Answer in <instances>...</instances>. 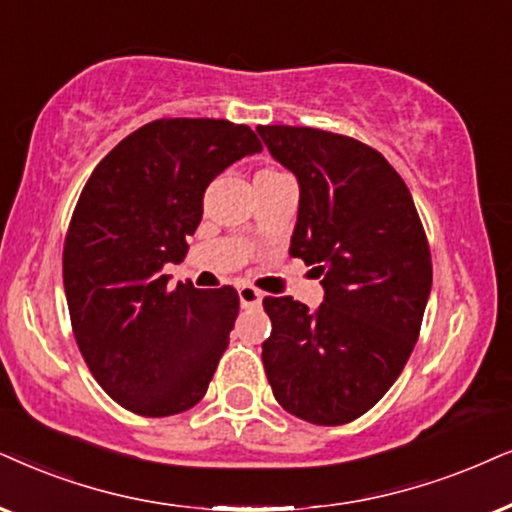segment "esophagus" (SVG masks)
I'll return each instance as SVG.
<instances>
[{"instance_id": "obj_1", "label": "esophagus", "mask_w": 512, "mask_h": 512, "mask_svg": "<svg viewBox=\"0 0 512 512\" xmlns=\"http://www.w3.org/2000/svg\"><path fill=\"white\" fill-rule=\"evenodd\" d=\"M238 300H241V307H260L262 302V293L252 286H241L238 288Z\"/></svg>"}]
</instances>
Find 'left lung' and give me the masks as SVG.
<instances>
[{"label":"left lung","mask_w":512,"mask_h":512,"mask_svg":"<svg viewBox=\"0 0 512 512\" xmlns=\"http://www.w3.org/2000/svg\"><path fill=\"white\" fill-rule=\"evenodd\" d=\"M300 184L290 255L316 264L326 290L312 312L264 297L262 361L274 397L314 425L373 409L416 345L432 288L430 245L404 179L375 148L312 127H257Z\"/></svg>","instance_id":"left-lung-1"}]
</instances>
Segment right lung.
<instances>
[{
  "instance_id": "obj_1",
  "label": "right lung",
  "mask_w": 512,
  "mask_h": 512,
  "mask_svg": "<svg viewBox=\"0 0 512 512\" xmlns=\"http://www.w3.org/2000/svg\"><path fill=\"white\" fill-rule=\"evenodd\" d=\"M260 151L245 125L163 118L122 139L84 184L63 245L70 323L96 383L127 411L174 416L208 392L238 293L170 288L163 267L186 257L210 181Z\"/></svg>"
}]
</instances>
